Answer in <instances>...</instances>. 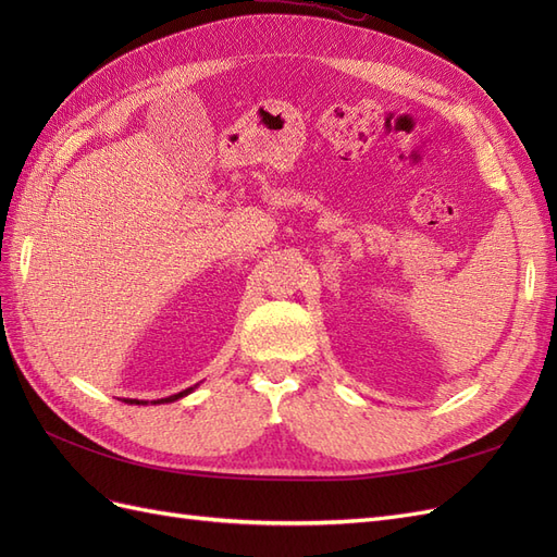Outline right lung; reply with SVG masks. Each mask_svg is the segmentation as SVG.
Masks as SVG:
<instances>
[{"label": "right lung", "instance_id": "right-lung-1", "mask_svg": "<svg viewBox=\"0 0 557 557\" xmlns=\"http://www.w3.org/2000/svg\"><path fill=\"white\" fill-rule=\"evenodd\" d=\"M193 391V387H188V391H183V393H176V395H172V397H164V399H158V401H150V404H162V401H176V399H181L183 395H188ZM127 404H148V401H139V399H125Z\"/></svg>", "mask_w": 557, "mask_h": 557}]
</instances>
